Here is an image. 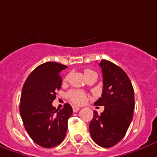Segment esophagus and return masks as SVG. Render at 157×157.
Masks as SVG:
<instances>
[{"label":"esophagus","instance_id":"obj_1","mask_svg":"<svg viewBox=\"0 0 157 157\" xmlns=\"http://www.w3.org/2000/svg\"><path fill=\"white\" fill-rule=\"evenodd\" d=\"M72 108H73V112H74V113H76V112H78L79 110H80V107H78V106H75V105H74Z\"/></svg>","mask_w":157,"mask_h":157}]
</instances>
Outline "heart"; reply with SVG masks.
<instances>
[{
    "mask_svg": "<svg viewBox=\"0 0 157 157\" xmlns=\"http://www.w3.org/2000/svg\"><path fill=\"white\" fill-rule=\"evenodd\" d=\"M90 73H94V71L91 70H87V69L84 70L85 75ZM68 97L73 103L78 104V105L83 104L87 100V94L80 90H70V92L68 93Z\"/></svg>",
    "mask_w": 157,
    "mask_h": 157,
    "instance_id": "heart-1",
    "label": "heart"
}]
</instances>
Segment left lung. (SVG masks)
Here are the masks:
<instances>
[{
	"mask_svg": "<svg viewBox=\"0 0 157 157\" xmlns=\"http://www.w3.org/2000/svg\"><path fill=\"white\" fill-rule=\"evenodd\" d=\"M100 67L103 90L94 105H104L105 108L101 115L94 111L89 132L95 144L110 148L124 137L132 122L135 105L134 90L130 78L118 65L103 59Z\"/></svg>",
	"mask_w": 157,
	"mask_h": 157,
	"instance_id": "1",
	"label": "left lung"
}]
</instances>
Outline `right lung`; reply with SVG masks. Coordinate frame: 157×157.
I'll return each instance as SVG.
<instances>
[{
  "mask_svg": "<svg viewBox=\"0 0 157 157\" xmlns=\"http://www.w3.org/2000/svg\"><path fill=\"white\" fill-rule=\"evenodd\" d=\"M66 68L58 63H44L28 75L23 86L20 116L31 138L44 148L55 147L63 141L68 119L73 113L68 103L61 110L52 105L62 85L61 71Z\"/></svg>",
  "mask_w": 157,
  "mask_h": 157,
  "instance_id": "obj_1",
  "label": "right lung"
}]
</instances>
